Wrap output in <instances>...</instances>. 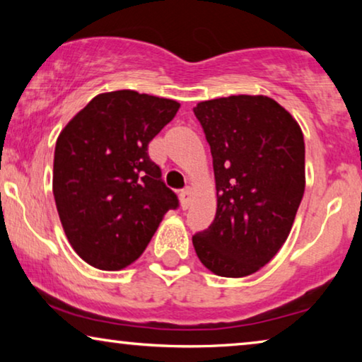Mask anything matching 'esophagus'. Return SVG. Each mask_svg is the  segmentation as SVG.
<instances>
[{"mask_svg": "<svg viewBox=\"0 0 362 362\" xmlns=\"http://www.w3.org/2000/svg\"><path fill=\"white\" fill-rule=\"evenodd\" d=\"M191 197H192V189H191V187H186V189H182L180 192V199H181L182 209H187V207H189Z\"/></svg>", "mask_w": 362, "mask_h": 362, "instance_id": "1", "label": "esophagus"}]
</instances>
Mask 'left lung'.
<instances>
[{
  "mask_svg": "<svg viewBox=\"0 0 362 362\" xmlns=\"http://www.w3.org/2000/svg\"><path fill=\"white\" fill-rule=\"evenodd\" d=\"M211 146L217 191L209 229L192 237L212 274H255L285 244L305 192L298 122L265 95H230L192 108Z\"/></svg>",
  "mask_w": 362,
  "mask_h": 362,
  "instance_id": "left-lung-1",
  "label": "left lung"
}]
</instances>
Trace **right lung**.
Instances as JSON below:
<instances>
[{
	"instance_id": "add662e5",
	"label": "right lung",
	"mask_w": 362,
	"mask_h": 362,
	"mask_svg": "<svg viewBox=\"0 0 362 362\" xmlns=\"http://www.w3.org/2000/svg\"><path fill=\"white\" fill-rule=\"evenodd\" d=\"M180 107L135 90L98 93L57 136L54 199L69 244L88 265L115 272L133 264L177 207L148 143Z\"/></svg>"
}]
</instances>
